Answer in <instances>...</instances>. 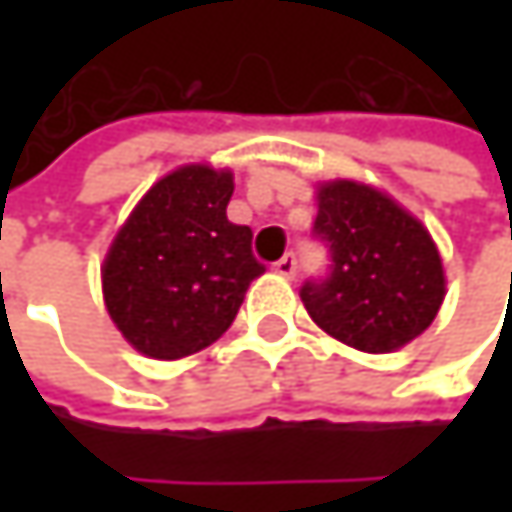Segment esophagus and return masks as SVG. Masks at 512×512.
Listing matches in <instances>:
<instances>
[{
    "instance_id": "esophagus-1",
    "label": "esophagus",
    "mask_w": 512,
    "mask_h": 512,
    "mask_svg": "<svg viewBox=\"0 0 512 512\" xmlns=\"http://www.w3.org/2000/svg\"><path fill=\"white\" fill-rule=\"evenodd\" d=\"M272 269H275L281 278H293V275H296V257L284 255L278 263H275V266H272Z\"/></svg>"
}]
</instances>
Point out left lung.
<instances>
[{
    "mask_svg": "<svg viewBox=\"0 0 512 512\" xmlns=\"http://www.w3.org/2000/svg\"><path fill=\"white\" fill-rule=\"evenodd\" d=\"M314 237L332 263L299 296L323 332L361 353H394L436 320L445 299L439 249L385 192L356 180L323 183Z\"/></svg>",
    "mask_w": 512,
    "mask_h": 512,
    "instance_id": "obj_1",
    "label": "left lung"
}]
</instances>
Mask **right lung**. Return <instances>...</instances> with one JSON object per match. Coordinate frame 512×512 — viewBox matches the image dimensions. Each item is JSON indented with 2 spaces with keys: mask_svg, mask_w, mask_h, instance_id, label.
<instances>
[{
  "mask_svg": "<svg viewBox=\"0 0 512 512\" xmlns=\"http://www.w3.org/2000/svg\"><path fill=\"white\" fill-rule=\"evenodd\" d=\"M234 174L183 165L156 180L103 260V299L145 356L174 361L219 341L263 272L252 228L228 222Z\"/></svg>",
  "mask_w": 512,
  "mask_h": 512,
  "instance_id": "right-lung-1",
  "label": "right lung"
}]
</instances>
